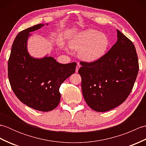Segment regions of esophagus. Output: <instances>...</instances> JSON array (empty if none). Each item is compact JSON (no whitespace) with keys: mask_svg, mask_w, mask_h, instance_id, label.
<instances>
[{"mask_svg":"<svg viewBox=\"0 0 146 146\" xmlns=\"http://www.w3.org/2000/svg\"><path fill=\"white\" fill-rule=\"evenodd\" d=\"M80 66H81V65H80V64L79 63H78V64H77V65H76V73L78 72V70L80 68Z\"/></svg>","mask_w":146,"mask_h":146,"instance_id":"34e87169","label":"esophagus"}]
</instances>
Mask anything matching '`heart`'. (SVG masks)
I'll return each mask as SVG.
<instances>
[{
	"mask_svg": "<svg viewBox=\"0 0 146 146\" xmlns=\"http://www.w3.org/2000/svg\"><path fill=\"white\" fill-rule=\"evenodd\" d=\"M108 44L109 41L105 34L92 28L78 33L70 41V48L80 49V57L88 62L97 61L103 56Z\"/></svg>",
	"mask_w": 146,
	"mask_h": 146,
	"instance_id": "b5f03b06",
	"label": "heart"
}]
</instances>
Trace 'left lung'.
Here are the masks:
<instances>
[{"instance_id":"left-lung-1","label":"left lung","mask_w":146,"mask_h":146,"mask_svg":"<svg viewBox=\"0 0 146 146\" xmlns=\"http://www.w3.org/2000/svg\"><path fill=\"white\" fill-rule=\"evenodd\" d=\"M117 41L98 60L81 61L83 97L92 109L100 112L110 110L124 102L131 94L139 71L135 46L117 30Z\"/></svg>"}]
</instances>
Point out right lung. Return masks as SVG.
<instances>
[{
    "label": "right lung",
    "instance_id": "1",
    "mask_svg": "<svg viewBox=\"0 0 146 146\" xmlns=\"http://www.w3.org/2000/svg\"><path fill=\"white\" fill-rule=\"evenodd\" d=\"M44 26L37 24L15 37L8 61V77L12 90L21 102L35 110L49 111L60 104L59 89L75 72L76 63L60 64L51 56H31L27 50L29 33Z\"/></svg>",
    "mask_w": 146,
    "mask_h": 146
}]
</instances>
